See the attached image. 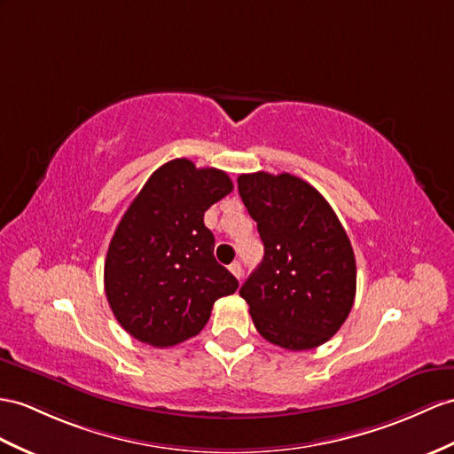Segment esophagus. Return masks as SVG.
<instances>
[{
  "label": "esophagus",
  "instance_id": "esophagus-1",
  "mask_svg": "<svg viewBox=\"0 0 454 454\" xmlns=\"http://www.w3.org/2000/svg\"><path fill=\"white\" fill-rule=\"evenodd\" d=\"M229 271L235 275V278L240 281L242 279V265H240V262H233L229 265Z\"/></svg>",
  "mask_w": 454,
  "mask_h": 454
}]
</instances>
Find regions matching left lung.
<instances>
[{"label": "left lung", "mask_w": 454, "mask_h": 454, "mask_svg": "<svg viewBox=\"0 0 454 454\" xmlns=\"http://www.w3.org/2000/svg\"><path fill=\"white\" fill-rule=\"evenodd\" d=\"M239 194L258 223L263 260L240 286L258 333L308 350L333 337L356 294V260L333 207L291 173L239 176Z\"/></svg>", "instance_id": "obj_1"}]
</instances>
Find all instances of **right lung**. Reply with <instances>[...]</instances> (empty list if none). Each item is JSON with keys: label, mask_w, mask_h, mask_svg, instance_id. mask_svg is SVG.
Segmentation results:
<instances>
[{"label": "right lung", "mask_w": 454, "mask_h": 454, "mask_svg": "<svg viewBox=\"0 0 454 454\" xmlns=\"http://www.w3.org/2000/svg\"><path fill=\"white\" fill-rule=\"evenodd\" d=\"M233 191L229 175L186 158L163 163L132 200L109 242L104 286L127 333L173 347L200 333L214 302L239 289L214 258L206 209Z\"/></svg>", "instance_id": "1"}]
</instances>
